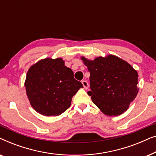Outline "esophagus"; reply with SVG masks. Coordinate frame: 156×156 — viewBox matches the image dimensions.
I'll use <instances>...</instances> for the list:
<instances>
[{
    "label": "esophagus",
    "instance_id": "1",
    "mask_svg": "<svg viewBox=\"0 0 156 156\" xmlns=\"http://www.w3.org/2000/svg\"><path fill=\"white\" fill-rule=\"evenodd\" d=\"M82 83L83 86H84V88L85 89H88V87H89V84H88V82H87V81L83 80V81H82Z\"/></svg>",
    "mask_w": 156,
    "mask_h": 156
}]
</instances>
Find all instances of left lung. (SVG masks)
<instances>
[{"instance_id": "obj_1", "label": "left lung", "mask_w": 156, "mask_h": 156, "mask_svg": "<svg viewBox=\"0 0 156 156\" xmlns=\"http://www.w3.org/2000/svg\"><path fill=\"white\" fill-rule=\"evenodd\" d=\"M81 59L90 72L88 94L93 103L107 116H119L126 112L138 92L137 72L115 55L94 60Z\"/></svg>"}]
</instances>
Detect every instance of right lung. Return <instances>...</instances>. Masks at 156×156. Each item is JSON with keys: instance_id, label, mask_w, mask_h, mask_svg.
Returning a JSON list of instances; mask_svg holds the SVG:
<instances>
[{"instance_id": "add662e5", "label": "right lung", "mask_w": 156, "mask_h": 156, "mask_svg": "<svg viewBox=\"0 0 156 156\" xmlns=\"http://www.w3.org/2000/svg\"><path fill=\"white\" fill-rule=\"evenodd\" d=\"M31 106L44 116H58L71 105L82 83L62 58H45L30 67L25 82Z\"/></svg>"}]
</instances>
